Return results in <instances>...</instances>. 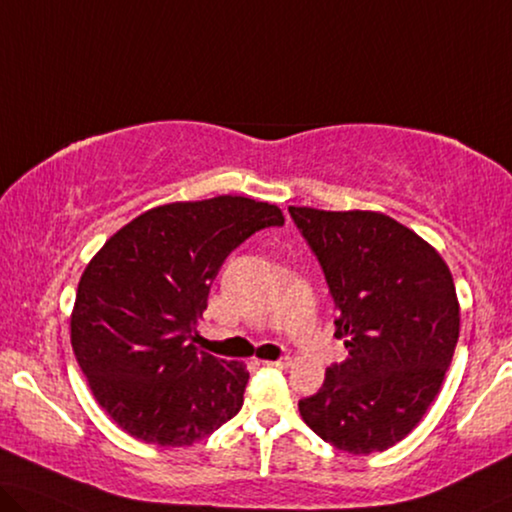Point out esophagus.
<instances>
[{
	"label": "esophagus",
	"instance_id": "esophagus-1",
	"mask_svg": "<svg viewBox=\"0 0 512 512\" xmlns=\"http://www.w3.org/2000/svg\"><path fill=\"white\" fill-rule=\"evenodd\" d=\"M264 365H266V368H273V370H285V368H289V365H292V361H289V358H280V361H264Z\"/></svg>",
	"mask_w": 512,
	"mask_h": 512
}]
</instances>
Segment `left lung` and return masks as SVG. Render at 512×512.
<instances>
[{"label": "left lung", "mask_w": 512, "mask_h": 512, "mask_svg": "<svg viewBox=\"0 0 512 512\" xmlns=\"http://www.w3.org/2000/svg\"><path fill=\"white\" fill-rule=\"evenodd\" d=\"M322 264L347 361L299 402L338 451H386L421 423L460 338L451 269L430 243L377 211L289 207Z\"/></svg>", "instance_id": "1"}]
</instances>
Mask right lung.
Masks as SVG:
<instances>
[{
	"label": "right lung",
	"mask_w": 512,
	"mask_h": 512,
	"mask_svg": "<svg viewBox=\"0 0 512 512\" xmlns=\"http://www.w3.org/2000/svg\"><path fill=\"white\" fill-rule=\"evenodd\" d=\"M269 202L218 195L144 211L82 273L71 345L96 402L144 444L190 446L239 414L248 370L197 352L213 278L250 234L280 227Z\"/></svg>",
	"instance_id": "obj_1"
}]
</instances>
